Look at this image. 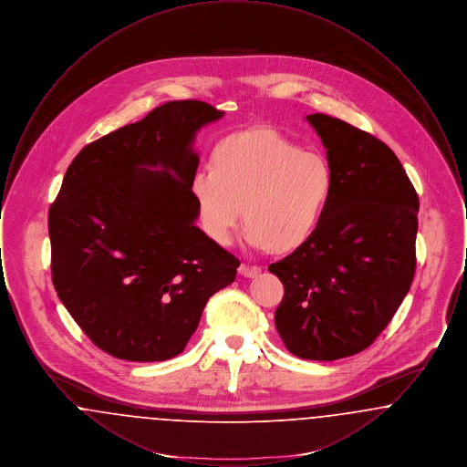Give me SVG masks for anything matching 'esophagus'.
I'll return each instance as SVG.
<instances>
[{"label":"esophagus","instance_id":"34e87169","mask_svg":"<svg viewBox=\"0 0 467 467\" xmlns=\"http://www.w3.org/2000/svg\"><path fill=\"white\" fill-rule=\"evenodd\" d=\"M240 273L246 276V278H254V276H257L259 273H261V267L255 266V265H242L240 266Z\"/></svg>","mask_w":467,"mask_h":467}]
</instances>
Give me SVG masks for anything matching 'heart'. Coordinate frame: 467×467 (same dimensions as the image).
Segmentation results:
<instances>
[{"mask_svg":"<svg viewBox=\"0 0 467 467\" xmlns=\"http://www.w3.org/2000/svg\"><path fill=\"white\" fill-rule=\"evenodd\" d=\"M333 187L327 157L269 128L223 138L213 150V166H202L191 178L201 225L215 244H231L244 204L246 240L275 252L310 238Z\"/></svg>","mask_w":467,"mask_h":467,"instance_id":"heart-1","label":"heart"}]
</instances>
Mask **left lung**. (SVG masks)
<instances>
[{"mask_svg": "<svg viewBox=\"0 0 467 467\" xmlns=\"http://www.w3.org/2000/svg\"><path fill=\"white\" fill-rule=\"evenodd\" d=\"M333 194L315 233L269 265L284 284L275 326L290 354L336 360L366 350L389 326L415 276L419 194L377 136L324 113Z\"/></svg>", "mask_w": 467, "mask_h": 467, "instance_id": "8db88e82", "label": "left lung"}]
</instances>
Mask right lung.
Masks as SVG:
<instances>
[{
  "mask_svg": "<svg viewBox=\"0 0 467 467\" xmlns=\"http://www.w3.org/2000/svg\"><path fill=\"white\" fill-rule=\"evenodd\" d=\"M223 115L198 99L159 105L84 147L50 204L52 284L109 356H178L206 301L236 280L240 261L194 225L191 189L194 133Z\"/></svg>",
  "mask_w": 467,
  "mask_h": 467,
  "instance_id": "1",
  "label": "right lung"
}]
</instances>
